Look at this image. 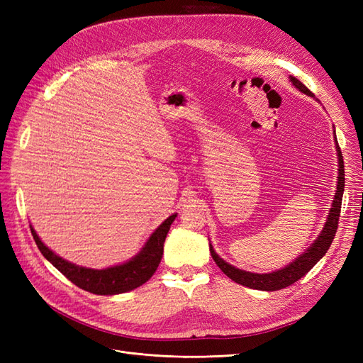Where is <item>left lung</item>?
Masks as SVG:
<instances>
[{"label":"left lung","mask_w":363,"mask_h":363,"mask_svg":"<svg viewBox=\"0 0 363 363\" xmlns=\"http://www.w3.org/2000/svg\"><path fill=\"white\" fill-rule=\"evenodd\" d=\"M291 82L295 87H298V89L301 92H304L306 95L313 96V94L307 89V87L300 80H296L292 75H291ZM335 139H336V135H335ZM336 148H337V159H339L337 189H336L335 200H333V204L330 208V213H328V218H327V223L323 228L321 235L318 236V239L312 244V247L306 252H303L298 259L294 260L286 268H283L276 272H269V274H255V272H247V271L238 269L232 265H228L227 262H224L216 255L213 247L211 245V255H212L213 260L216 262V265L221 268V271L228 279H232L233 281L242 284V286L251 288V289L279 291V289L291 286V284L295 281H298L315 267V263L318 260L323 259L327 250L330 248L333 239H335V235H336L337 224H339V215H340V204H342V195H344V186H345L344 157H342V152H340V148L337 145V140H336Z\"/></svg>","instance_id":"1"}]
</instances>
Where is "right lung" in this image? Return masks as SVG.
<instances>
[{"instance_id": "obj_1", "label": "right lung", "mask_w": 363, "mask_h": 363, "mask_svg": "<svg viewBox=\"0 0 363 363\" xmlns=\"http://www.w3.org/2000/svg\"><path fill=\"white\" fill-rule=\"evenodd\" d=\"M177 213L171 215L167 221L162 223L155 233L150 236L145 247L136 257L128 260L123 265L112 267L107 269H89L83 267H77L71 262L59 257L57 255L43 245L39 236L36 235L35 228L30 225L33 239L48 262H51L65 277L71 280L75 286H79L91 294L96 295H115L133 291L142 284L147 283L152 274L156 272L159 263L163 255V244L167 235L169 232V227L174 223Z\"/></svg>"}]
</instances>
